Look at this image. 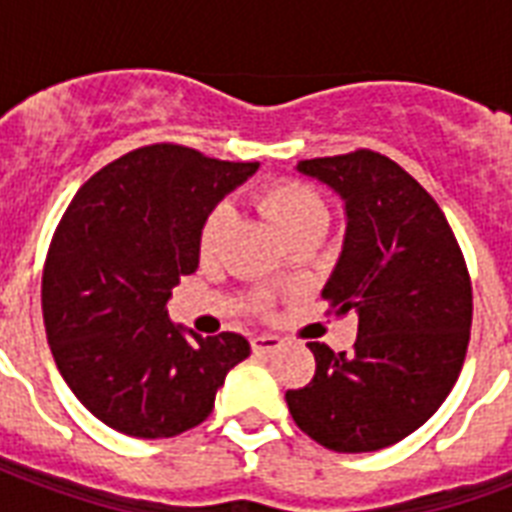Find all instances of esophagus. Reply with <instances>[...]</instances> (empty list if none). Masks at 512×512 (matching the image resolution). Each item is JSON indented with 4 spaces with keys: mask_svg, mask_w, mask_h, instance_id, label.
<instances>
[{
    "mask_svg": "<svg viewBox=\"0 0 512 512\" xmlns=\"http://www.w3.org/2000/svg\"><path fill=\"white\" fill-rule=\"evenodd\" d=\"M281 348V340L276 335H257L252 337V350L260 353V356H271Z\"/></svg>",
    "mask_w": 512,
    "mask_h": 512,
    "instance_id": "obj_1",
    "label": "esophagus"
}]
</instances>
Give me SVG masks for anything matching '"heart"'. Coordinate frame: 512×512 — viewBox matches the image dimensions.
Instances as JSON below:
<instances>
[{
	"label": "heart",
	"mask_w": 512,
	"mask_h": 512,
	"mask_svg": "<svg viewBox=\"0 0 512 512\" xmlns=\"http://www.w3.org/2000/svg\"><path fill=\"white\" fill-rule=\"evenodd\" d=\"M257 207L263 209V215L279 228L287 239H295L297 233L305 231H321L329 223V201L321 193L319 185L303 177H281L273 183L263 185L257 191ZM233 225V209L231 204H215L209 209L204 223L199 228V255L201 260H212V257L223 249V241ZM271 295L268 292H255L252 297V308L255 311H268Z\"/></svg>",
	"instance_id": "1"
}]
</instances>
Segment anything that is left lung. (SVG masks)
Listing matches in <instances>:
<instances>
[{
  "label": "left lung",
  "instance_id": "8db88e82",
  "mask_svg": "<svg viewBox=\"0 0 512 512\" xmlns=\"http://www.w3.org/2000/svg\"><path fill=\"white\" fill-rule=\"evenodd\" d=\"M345 201L348 231L329 311L353 313L350 353L308 342L316 374L287 390L297 428L332 452H377L425 425L460 377L473 324V287L436 199L393 159L358 148L305 159Z\"/></svg>",
  "mask_w": 512,
  "mask_h": 512
}]
</instances>
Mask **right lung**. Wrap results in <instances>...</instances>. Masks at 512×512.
<instances>
[{"instance_id":"obj_1","label":"right lung","mask_w":512,"mask_h":512,"mask_svg":"<svg viewBox=\"0 0 512 512\" xmlns=\"http://www.w3.org/2000/svg\"><path fill=\"white\" fill-rule=\"evenodd\" d=\"M255 170L154 143L95 172L60 217L42 273L44 329L68 388L108 428L151 441L196 428L249 356L236 332L185 335L167 300L199 268L209 209Z\"/></svg>"}]
</instances>
